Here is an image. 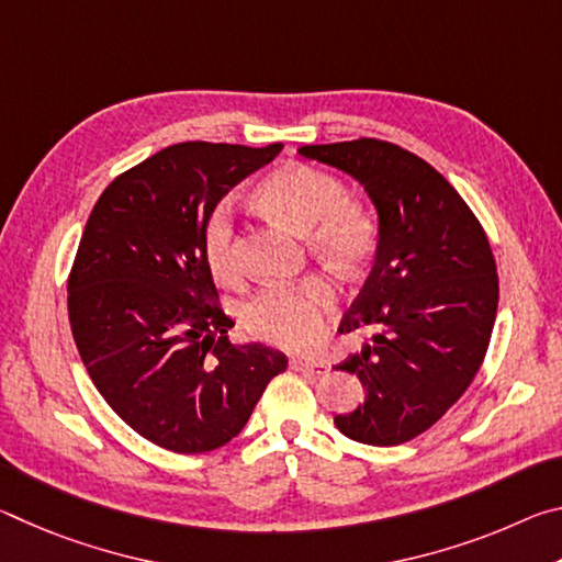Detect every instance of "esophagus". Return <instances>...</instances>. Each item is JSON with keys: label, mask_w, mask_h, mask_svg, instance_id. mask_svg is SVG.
<instances>
[{"label": "esophagus", "mask_w": 562, "mask_h": 562, "mask_svg": "<svg viewBox=\"0 0 562 562\" xmlns=\"http://www.w3.org/2000/svg\"><path fill=\"white\" fill-rule=\"evenodd\" d=\"M290 367L294 369V372H307V374H315V376H322V374L329 372L327 361H317V359H292Z\"/></svg>", "instance_id": "34e87169"}]
</instances>
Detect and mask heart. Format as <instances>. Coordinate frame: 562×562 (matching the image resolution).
<instances>
[{
	"label": "heart",
	"mask_w": 562,
	"mask_h": 562,
	"mask_svg": "<svg viewBox=\"0 0 562 562\" xmlns=\"http://www.w3.org/2000/svg\"><path fill=\"white\" fill-rule=\"evenodd\" d=\"M258 198L265 211L292 231L307 235L315 258L341 272L364 270L379 247V223L367 205L349 201L345 186L325 170L290 164L262 180ZM201 252L221 284L240 282L235 255L233 205L215 203L201 227ZM337 292L322 274L288 288H265L243 307L247 335L278 347H310L322 335V319Z\"/></svg>",
	"instance_id": "obj_1"
}]
</instances>
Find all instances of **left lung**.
I'll return each instance as SVG.
<instances>
[{"label": "left lung", "mask_w": 562, "mask_h": 562, "mask_svg": "<svg viewBox=\"0 0 562 562\" xmlns=\"http://www.w3.org/2000/svg\"><path fill=\"white\" fill-rule=\"evenodd\" d=\"M304 158L355 176L379 211L374 268L339 331L376 327L339 372L364 404L335 416L351 441L398 446L439 422L486 359L498 274L486 231L439 170L379 138L302 146Z\"/></svg>", "instance_id": "1"}]
</instances>
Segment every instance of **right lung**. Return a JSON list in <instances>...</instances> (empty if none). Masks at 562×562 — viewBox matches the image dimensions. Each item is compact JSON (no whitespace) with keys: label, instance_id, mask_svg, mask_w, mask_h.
<instances>
[{"label":"right lung","instance_id":"obj_1","mask_svg":"<svg viewBox=\"0 0 562 562\" xmlns=\"http://www.w3.org/2000/svg\"><path fill=\"white\" fill-rule=\"evenodd\" d=\"M282 144L188 140L113 178L93 205L69 272V322L106 404L160 449H221L250 418L288 357L235 347L201 252L211 207Z\"/></svg>","mask_w":562,"mask_h":562}]
</instances>
